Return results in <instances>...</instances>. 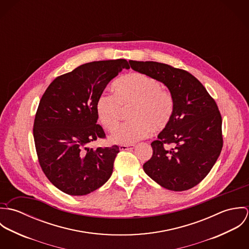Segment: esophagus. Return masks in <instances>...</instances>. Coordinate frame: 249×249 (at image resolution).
<instances>
[{
    "instance_id": "1",
    "label": "esophagus",
    "mask_w": 249,
    "mask_h": 249,
    "mask_svg": "<svg viewBox=\"0 0 249 249\" xmlns=\"http://www.w3.org/2000/svg\"><path fill=\"white\" fill-rule=\"evenodd\" d=\"M134 144H121L120 145V149L121 150H130L134 147Z\"/></svg>"
}]
</instances>
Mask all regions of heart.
<instances>
[{"label":"heart","mask_w":249,"mask_h":249,"mask_svg":"<svg viewBox=\"0 0 249 249\" xmlns=\"http://www.w3.org/2000/svg\"><path fill=\"white\" fill-rule=\"evenodd\" d=\"M114 95L103 94L96 111L102 125L113 132L119 125L124 110H129L130 122L124 124L111 136L116 143L129 144L157 133L170 124L175 101L172 93L155 78L142 72H131L119 78L113 85Z\"/></svg>","instance_id":"1"}]
</instances>
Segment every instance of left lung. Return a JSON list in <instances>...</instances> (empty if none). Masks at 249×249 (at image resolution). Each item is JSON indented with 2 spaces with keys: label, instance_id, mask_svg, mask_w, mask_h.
<instances>
[{
  "label": "left lung",
  "instance_id": "obj_1",
  "mask_svg": "<svg viewBox=\"0 0 249 249\" xmlns=\"http://www.w3.org/2000/svg\"><path fill=\"white\" fill-rule=\"evenodd\" d=\"M130 67L163 82L171 91L175 110L142 168L160 186L189 190L210 173L222 145V119L216 103L189 71L154 61H129Z\"/></svg>",
  "mask_w": 249,
  "mask_h": 249
}]
</instances>
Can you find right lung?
<instances>
[{
	"label": "right lung",
	"mask_w": 249,
	"mask_h": 249,
	"mask_svg": "<svg viewBox=\"0 0 249 249\" xmlns=\"http://www.w3.org/2000/svg\"><path fill=\"white\" fill-rule=\"evenodd\" d=\"M129 65L125 59L93 61L53 79L36 111L34 138L39 165L57 189L85 196L110 178L118 145L88 147L106 139L96 106L108 82Z\"/></svg>",
	"instance_id": "right-lung-1"
}]
</instances>
